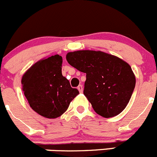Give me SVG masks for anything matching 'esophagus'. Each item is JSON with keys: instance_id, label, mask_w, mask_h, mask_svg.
I'll list each match as a JSON object with an SVG mask.
<instances>
[{"instance_id": "1", "label": "esophagus", "mask_w": 157, "mask_h": 157, "mask_svg": "<svg viewBox=\"0 0 157 157\" xmlns=\"http://www.w3.org/2000/svg\"><path fill=\"white\" fill-rule=\"evenodd\" d=\"M78 90L79 92H80V93L83 92V87H82V85H78Z\"/></svg>"}]
</instances>
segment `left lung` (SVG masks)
Listing matches in <instances>:
<instances>
[{
    "mask_svg": "<svg viewBox=\"0 0 157 157\" xmlns=\"http://www.w3.org/2000/svg\"><path fill=\"white\" fill-rule=\"evenodd\" d=\"M66 60L86 74L84 94L98 114L108 118L124 110L136 84L128 63L115 56L94 50L70 52Z\"/></svg>",
    "mask_w": 157,
    "mask_h": 157,
    "instance_id": "1",
    "label": "left lung"
}]
</instances>
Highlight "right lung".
Returning a JSON list of instances; mask_svg holds the SVG:
<instances>
[{
    "label": "right lung",
    "mask_w": 157,
    "mask_h": 157,
    "mask_svg": "<svg viewBox=\"0 0 157 157\" xmlns=\"http://www.w3.org/2000/svg\"><path fill=\"white\" fill-rule=\"evenodd\" d=\"M63 58L59 55L43 59L24 74L22 90L34 111L46 118H56L68 109L79 94L62 74Z\"/></svg>",
    "instance_id": "1"
}]
</instances>
